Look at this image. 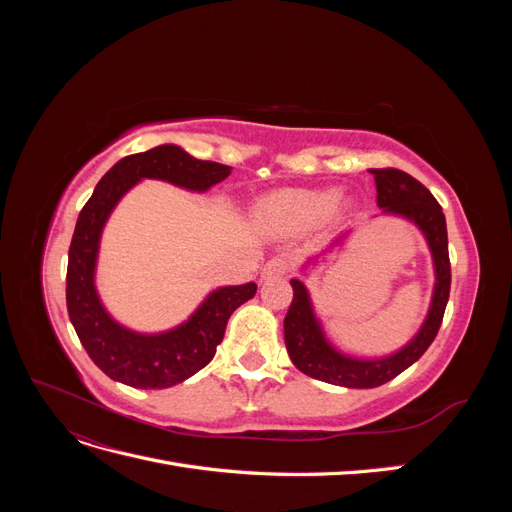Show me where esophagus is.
Returning <instances> with one entry per match:
<instances>
[{"label":"esophagus","instance_id":"esophagus-1","mask_svg":"<svg viewBox=\"0 0 512 512\" xmlns=\"http://www.w3.org/2000/svg\"><path fill=\"white\" fill-rule=\"evenodd\" d=\"M288 271V260L282 256L271 258L265 267H262L260 277L262 280H273V277H282Z\"/></svg>","mask_w":512,"mask_h":512}]
</instances>
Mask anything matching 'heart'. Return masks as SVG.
Returning a JSON list of instances; mask_svg holds the SVG:
<instances>
[{
	"mask_svg": "<svg viewBox=\"0 0 512 512\" xmlns=\"http://www.w3.org/2000/svg\"><path fill=\"white\" fill-rule=\"evenodd\" d=\"M337 190H282L260 203L262 218L284 230H305L335 209Z\"/></svg>",
	"mask_w": 512,
	"mask_h": 512,
	"instance_id": "obj_1",
	"label": "heart"
}]
</instances>
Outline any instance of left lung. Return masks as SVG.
<instances>
[{"instance_id":"obj_1","label":"left lung","mask_w":512,"mask_h":512,"mask_svg":"<svg viewBox=\"0 0 512 512\" xmlns=\"http://www.w3.org/2000/svg\"><path fill=\"white\" fill-rule=\"evenodd\" d=\"M369 173L374 175L376 181V203L382 209V215H395V218L408 220L421 230L431 252L436 282H433L427 316L410 342L393 354L367 359V356H354L339 350L331 342V337L322 327V320L316 314L307 286L297 277L290 280L294 297L284 318V342L290 361L305 376L335 386H346V389H374V386L393 380L401 371L421 359L438 335L448 303V292H451L446 220L438 200L431 196L421 181H416L404 170L369 168ZM350 232L352 228L342 232L327 250L309 258L307 265H314L318 258L333 252L335 247H342ZM305 267L303 271H307Z\"/></svg>"}]
</instances>
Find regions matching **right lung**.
<instances>
[{
    "mask_svg": "<svg viewBox=\"0 0 512 512\" xmlns=\"http://www.w3.org/2000/svg\"><path fill=\"white\" fill-rule=\"evenodd\" d=\"M228 175L230 166L196 160L177 145H158L121 158L83 207L68 252V316L89 359L111 380L134 389H168L188 380L213 359L230 314L256 294L254 282L220 286L177 327L138 333L108 314L96 288L102 230L138 181L160 179L190 192H207Z\"/></svg>",
    "mask_w": 512,
    "mask_h": 512,
    "instance_id": "add662e5",
    "label": "right lung"
}]
</instances>
